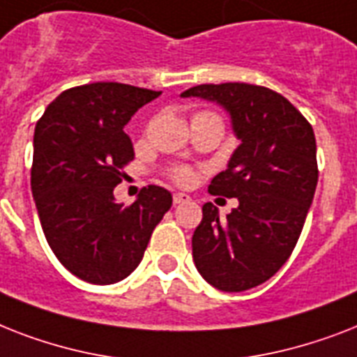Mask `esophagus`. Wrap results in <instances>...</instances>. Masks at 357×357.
I'll return each mask as SVG.
<instances>
[{
  "label": "esophagus",
  "instance_id": "obj_1",
  "mask_svg": "<svg viewBox=\"0 0 357 357\" xmlns=\"http://www.w3.org/2000/svg\"><path fill=\"white\" fill-rule=\"evenodd\" d=\"M190 202V196L185 195V192H176L174 195V204H187Z\"/></svg>",
  "mask_w": 357,
  "mask_h": 357
}]
</instances>
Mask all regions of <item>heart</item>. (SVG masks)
Wrapping results in <instances>:
<instances>
[{"instance_id": "b5f03b06", "label": "heart", "mask_w": 357, "mask_h": 357, "mask_svg": "<svg viewBox=\"0 0 357 357\" xmlns=\"http://www.w3.org/2000/svg\"><path fill=\"white\" fill-rule=\"evenodd\" d=\"M200 114H207V113H200ZM174 178H176V181L181 185H189L192 179H195V174H192V170H189V168H178L176 172H174Z\"/></svg>"}]
</instances>
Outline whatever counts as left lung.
Instances as JSON below:
<instances>
[{
	"label": "left lung",
	"instance_id": "left-lung-1",
	"mask_svg": "<svg viewBox=\"0 0 357 357\" xmlns=\"http://www.w3.org/2000/svg\"><path fill=\"white\" fill-rule=\"evenodd\" d=\"M181 98L217 103L241 142L209 192L237 198L220 218L213 204L192 235V259L226 293L257 287L289 259L317 189V142L307 120L282 94L248 83L198 85Z\"/></svg>",
	"mask_w": 357,
	"mask_h": 357
}]
</instances>
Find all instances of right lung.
<instances>
[{"label": "right lung", "instance_id": "1", "mask_svg": "<svg viewBox=\"0 0 357 357\" xmlns=\"http://www.w3.org/2000/svg\"><path fill=\"white\" fill-rule=\"evenodd\" d=\"M157 96L122 83L75 86L59 94L36 123V211L53 254L83 282L111 285L128 278L172 206V195L157 185L144 187L128 207L113 195L122 167L135 157L123 128Z\"/></svg>", "mask_w": 357, "mask_h": 357}]
</instances>
